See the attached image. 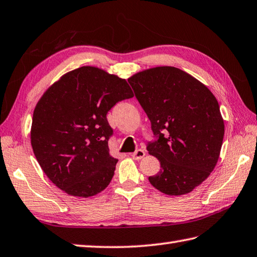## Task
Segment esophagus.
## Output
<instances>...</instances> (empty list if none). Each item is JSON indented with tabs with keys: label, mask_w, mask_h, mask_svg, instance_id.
Returning a JSON list of instances; mask_svg holds the SVG:
<instances>
[{
	"label": "esophagus",
	"mask_w": 257,
	"mask_h": 257,
	"mask_svg": "<svg viewBox=\"0 0 257 257\" xmlns=\"http://www.w3.org/2000/svg\"><path fill=\"white\" fill-rule=\"evenodd\" d=\"M131 156H132L133 159H136V161H138V159H142L145 156V151L144 150H138L136 152H134Z\"/></svg>",
	"instance_id": "obj_1"
}]
</instances>
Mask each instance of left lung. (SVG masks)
<instances>
[{"label": "left lung", "mask_w": 257, "mask_h": 257, "mask_svg": "<svg viewBox=\"0 0 257 257\" xmlns=\"http://www.w3.org/2000/svg\"><path fill=\"white\" fill-rule=\"evenodd\" d=\"M128 82L158 136L147 151L161 163V170L148 180L165 195L191 192L210 176L220 156L224 121L218 100L206 84L172 66L140 71Z\"/></svg>", "instance_id": "1"}]
</instances>
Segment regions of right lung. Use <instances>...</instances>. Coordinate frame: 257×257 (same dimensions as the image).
Segmentation results:
<instances>
[{"label": "right lung", "mask_w": 257, "mask_h": 257, "mask_svg": "<svg viewBox=\"0 0 257 257\" xmlns=\"http://www.w3.org/2000/svg\"><path fill=\"white\" fill-rule=\"evenodd\" d=\"M133 96L125 79L92 66L65 73L45 91L34 110L31 144L55 186L81 198L109 186L117 159L107 145L113 131L106 114Z\"/></svg>", "instance_id": "add662e5"}]
</instances>
